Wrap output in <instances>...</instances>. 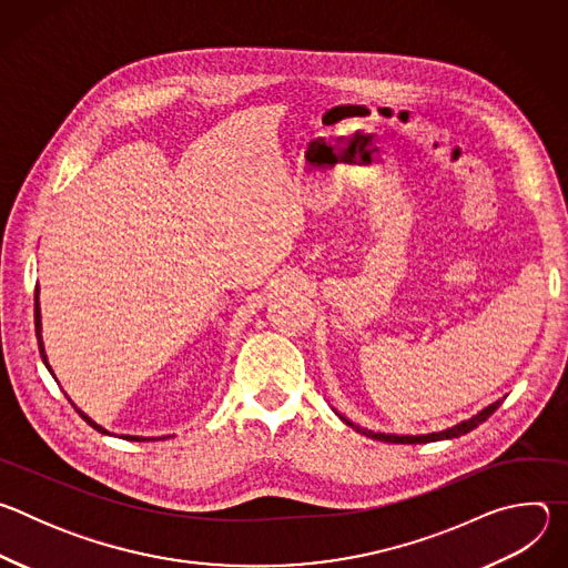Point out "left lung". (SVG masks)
I'll list each match as a JSON object with an SVG mask.
<instances>
[{
  "mask_svg": "<svg viewBox=\"0 0 568 568\" xmlns=\"http://www.w3.org/2000/svg\"><path fill=\"white\" fill-rule=\"evenodd\" d=\"M504 399H497V402H493L490 407H485L483 412H478L476 416H471L469 420H463V423H458V425H454V427H449V429H443V432H434V434H423V436H397V434H373V432H366V429H359L357 425H353L348 418H344V416H339L348 427H353V429H357V432H362V434H366V436H371V438H375V440H384V443H402V445H418V443H434V440H445V438H458V436H463V434H467V432H471V429H476L480 423H485L488 420L497 409H499V404H501Z\"/></svg>",
  "mask_w": 568,
  "mask_h": 568,
  "instance_id": "obj_1",
  "label": "left lung"
}]
</instances>
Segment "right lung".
I'll use <instances>...</instances> for the list:
<instances>
[{"label": "right lung", "instance_id": "1", "mask_svg": "<svg viewBox=\"0 0 568 568\" xmlns=\"http://www.w3.org/2000/svg\"><path fill=\"white\" fill-rule=\"evenodd\" d=\"M36 335H38V346H40V355H42V362H44V366L49 368V373L53 375V371H51V366H49V362H47V353H44V344H42V316H40V287H36ZM69 399V397H67ZM71 402V399H69ZM73 404V402H71ZM73 409L80 414V418H83L90 427H94L97 432H101V434H110L108 429H103L101 425H97L88 414H83L80 412L75 404H73ZM121 438H125V440H145V438H141V436H121Z\"/></svg>", "mask_w": 568, "mask_h": 568}]
</instances>
